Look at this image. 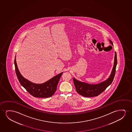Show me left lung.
<instances>
[{"label":"left lung","mask_w":132,"mask_h":132,"mask_svg":"<svg viewBox=\"0 0 132 132\" xmlns=\"http://www.w3.org/2000/svg\"><path fill=\"white\" fill-rule=\"evenodd\" d=\"M109 40L110 43L113 45V43H112V41L110 40ZM117 64V54L116 52H115L114 65L110 75L105 80L99 83L89 84L85 82L80 81L76 79L75 78H73L77 92L81 96L87 97L96 96L101 94L107 87L111 84L113 81L116 73V67Z\"/></svg>","instance_id":"8db88e82"}]
</instances>
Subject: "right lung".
<instances>
[{
  "instance_id": "right-lung-1",
  "label": "right lung",
  "mask_w": 132,
  "mask_h": 132,
  "mask_svg": "<svg viewBox=\"0 0 132 132\" xmlns=\"http://www.w3.org/2000/svg\"><path fill=\"white\" fill-rule=\"evenodd\" d=\"M16 58V56H15V71L18 80L22 86L35 97L47 98L52 96L56 90L58 82L63 72L56 75L44 83H34L25 78L21 74L18 67Z\"/></svg>"
}]
</instances>
